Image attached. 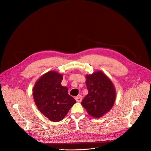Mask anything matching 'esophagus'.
Returning <instances> with one entry per match:
<instances>
[{
  "label": "esophagus",
  "instance_id": "34e87169",
  "mask_svg": "<svg viewBox=\"0 0 151 151\" xmlns=\"http://www.w3.org/2000/svg\"><path fill=\"white\" fill-rule=\"evenodd\" d=\"M75 99L77 102H81L82 100V96H78L75 98Z\"/></svg>",
  "mask_w": 151,
  "mask_h": 151
}]
</instances>
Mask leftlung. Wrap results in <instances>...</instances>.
I'll return each mask as SVG.
<instances>
[{"label":"left lung","mask_w":151,"mask_h":151,"mask_svg":"<svg viewBox=\"0 0 151 151\" xmlns=\"http://www.w3.org/2000/svg\"><path fill=\"white\" fill-rule=\"evenodd\" d=\"M88 94L82 105L94 118H100L113 107L116 98L115 86L110 78L101 71L86 75Z\"/></svg>","instance_id":"8db88e82"}]
</instances>
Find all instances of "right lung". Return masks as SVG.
Returning a JSON list of instances; mask_svg holds the SVG:
<instances>
[{
    "mask_svg": "<svg viewBox=\"0 0 151 151\" xmlns=\"http://www.w3.org/2000/svg\"><path fill=\"white\" fill-rule=\"evenodd\" d=\"M62 79L63 74L50 71L36 81L32 90L33 99L38 109L54 122L62 120L76 102L68 94V88L62 86Z\"/></svg>",
    "mask_w": 151,
    "mask_h": 151,
    "instance_id": "add662e5",
    "label": "right lung"
}]
</instances>
